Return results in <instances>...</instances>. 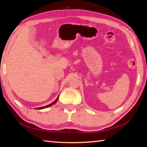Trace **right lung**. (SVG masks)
Returning a JSON list of instances; mask_svg holds the SVG:
<instances>
[{"label":"right lung","instance_id":"add662e5","mask_svg":"<svg viewBox=\"0 0 147 147\" xmlns=\"http://www.w3.org/2000/svg\"><path fill=\"white\" fill-rule=\"evenodd\" d=\"M58 98H59V96H58V97L56 98V100H55L54 101V102H53L52 104H49V105H46V106H44V107H39V108H36L37 109H45V108H47V107H50V106H52L53 104H54L57 101V100H58Z\"/></svg>","mask_w":147,"mask_h":147}]
</instances>
